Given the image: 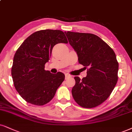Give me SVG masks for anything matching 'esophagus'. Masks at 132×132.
I'll return each instance as SVG.
<instances>
[{
	"label": "esophagus",
	"mask_w": 132,
	"mask_h": 132,
	"mask_svg": "<svg viewBox=\"0 0 132 132\" xmlns=\"http://www.w3.org/2000/svg\"><path fill=\"white\" fill-rule=\"evenodd\" d=\"M69 78H70V75H69V74H65V79H69Z\"/></svg>",
	"instance_id": "obj_1"
}]
</instances>
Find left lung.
Wrapping results in <instances>:
<instances>
[{
    "mask_svg": "<svg viewBox=\"0 0 132 132\" xmlns=\"http://www.w3.org/2000/svg\"><path fill=\"white\" fill-rule=\"evenodd\" d=\"M70 45L84 65L87 76H75L71 90L75 102L83 108L97 106L108 98L118 81L119 64L114 52L100 37L92 34L65 32Z\"/></svg>",
    "mask_w": 132,
    "mask_h": 132,
    "instance_id": "obj_1",
    "label": "left lung"
}]
</instances>
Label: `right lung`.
I'll return each instance as SVG.
<instances>
[{
  "label": "right lung",
  "instance_id": "1",
  "mask_svg": "<svg viewBox=\"0 0 132 132\" xmlns=\"http://www.w3.org/2000/svg\"><path fill=\"white\" fill-rule=\"evenodd\" d=\"M67 43L62 31L42 30L27 37L16 51L11 68L14 86L27 102L41 106L50 102L65 79L63 73L45 70L57 43Z\"/></svg>",
  "mask_w": 132,
  "mask_h": 132
}]
</instances>
